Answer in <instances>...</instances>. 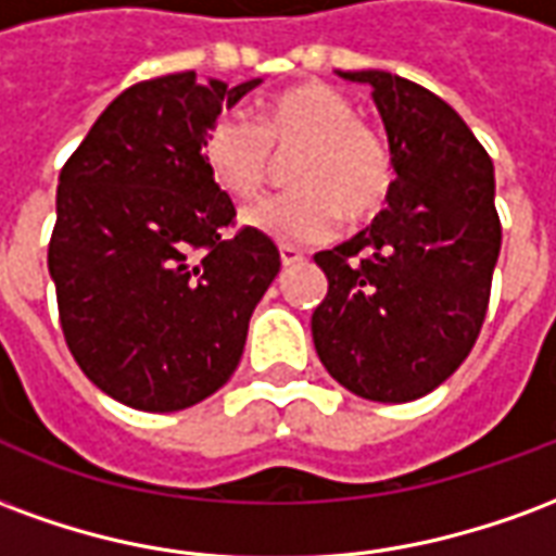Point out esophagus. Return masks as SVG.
Here are the masks:
<instances>
[{
	"mask_svg": "<svg viewBox=\"0 0 556 556\" xmlns=\"http://www.w3.org/2000/svg\"><path fill=\"white\" fill-rule=\"evenodd\" d=\"M279 258H282V265H286V267H294V265H301L306 255H303L298 247H289V243H282V247H279Z\"/></svg>",
	"mask_w": 556,
	"mask_h": 556,
	"instance_id": "esophagus-1",
	"label": "esophagus"
}]
</instances>
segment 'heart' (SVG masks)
Here are the masks:
<instances>
[{
	"label": "heart",
	"mask_w": 556,
	"mask_h": 556,
	"mask_svg": "<svg viewBox=\"0 0 556 556\" xmlns=\"http://www.w3.org/2000/svg\"><path fill=\"white\" fill-rule=\"evenodd\" d=\"M298 148L291 190L267 195L243 214L270 241L306 247L330 238L342 217L372 219L393 190V154L354 103L327 83L306 79L243 115H223L202 137V163L231 199H253L274 169V154Z\"/></svg>",
	"instance_id": "b5f03b06"
}]
</instances>
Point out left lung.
<instances>
[{
  "mask_svg": "<svg viewBox=\"0 0 556 556\" xmlns=\"http://www.w3.org/2000/svg\"><path fill=\"white\" fill-rule=\"evenodd\" d=\"M339 77L372 86L396 178L369 229L315 255L327 294L313 342L345 390L410 402L465 363L485 321L501 253L494 166L429 89L384 71Z\"/></svg>",
  "mask_w": 556,
  "mask_h": 556,
  "instance_id": "1",
  "label": "left lung"
}]
</instances>
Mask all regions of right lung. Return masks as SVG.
Returning <instances> with one entry per match:
<instances>
[{"label": "right lung", "mask_w": 556, "mask_h": 556, "mask_svg": "<svg viewBox=\"0 0 556 556\" xmlns=\"http://www.w3.org/2000/svg\"><path fill=\"white\" fill-rule=\"evenodd\" d=\"M258 79L193 71L125 89L67 157L47 265L74 361L106 396L184 410L217 393L247 342L279 250L241 226L202 163V137Z\"/></svg>", "instance_id": "obj_1"}]
</instances>
